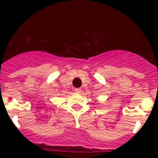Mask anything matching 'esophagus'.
<instances>
[{
  "label": "esophagus",
  "mask_w": 158,
  "mask_h": 158,
  "mask_svg": "<svg viewBox=\"0 0 158 158\" xmlns=\"http://www.w3.org/2000/svg\"><path fill=\"white\" fill-rule=\"evenodd\" d=\"M74 91L76 93H81V89H75Z\"/></svg>",
  "instance_id": "esophagus-1"
}]
</instances>
